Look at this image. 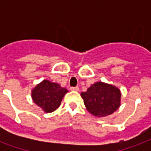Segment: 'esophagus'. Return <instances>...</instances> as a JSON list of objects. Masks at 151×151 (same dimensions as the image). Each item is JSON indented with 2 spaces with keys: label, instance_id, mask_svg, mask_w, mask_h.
Returning a JSON list of instances; mask_svg holds the SVG:
<instances>
[{
  "label": "esophagus",
  "instance_id": "obj_1",
  "mask_svg": "<svg viewBox=\"0 0 151 151\" xmlns=\"http://www.w3.org/2000/svg\"><path fill=\"white\" fill-rule=\"evenodd\" d=\"M70 90H71V91H78L79 87L78 86H75V87L72 86V87H70Z\"/></svg>",
  "mask_w": 151,
  "mask_h": 151
}]
</instances>
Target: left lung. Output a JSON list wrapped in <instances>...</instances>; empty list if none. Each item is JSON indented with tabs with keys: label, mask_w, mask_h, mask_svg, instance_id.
Wrapping results in <instances>:
<instances>
[{
	"label": "left lung",
	"mask_w": 151,
	"mask_h": 151,
	"mask_svg": "<svg viewBox=\"0 0 151 151\" xmlns=\"http://www.w3.org/2000/svg\"><path fill=\"white\" fill-rule=\"evenodd\" d=\"M86 109L95 116L111 115L120 107V90L112 85L96 82L91 86L86 92H82Z\"/></svg>",
	"instance_id": "1"
}]
</instances>
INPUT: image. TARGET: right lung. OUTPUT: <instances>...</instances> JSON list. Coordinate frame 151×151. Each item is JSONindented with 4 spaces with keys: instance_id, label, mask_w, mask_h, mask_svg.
<instances>
[{
    "instance_id": "add662e5",
    "label": "right lung",
    "mask_w": 151,
    "mask_h": 151,
    "mask_svg": "<svg viewBox=\"0 0 151 151\" xmlns=\"http://www.w3.org/2000/svg\"><path fill=\"white\" fill-rule=\"evenodd\" d=\"M67 92L68 91L59 84L43 80L35 87L31 95L35 104L43 108L45 112H52L58 108Z\"/></svg>"
}]
</instances>
